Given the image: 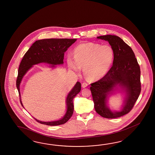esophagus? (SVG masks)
<instances>
[{"label": "esophagus", "mask_w": 155, "mask_h": 155, "mask_svg": "<svg viewBox=\"0 0 155 155\" xmlns=\"http://www.w3.org/2000/svg\"><path fill=\"white\" fill-rule=\"evenodd\" d=\"M87 85H88V84H87V83H86V82H84L83 84H82V86L83 88L86 87L87 86Z\"/></svg>", "instance_id": "1"}]
</instances>
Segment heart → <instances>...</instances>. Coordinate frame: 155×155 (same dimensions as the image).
<instances>
[{"mask_svg": "<svg viewBox=\"0 0 155 155\" xmlns=\"http://www.w3.org/2000/svg\"><path fill=\"white\" fill-rule=\"evenodd\" d=\"M114 51L111 46L94 43H82L74 50L73 58L67 59L69 69L80 73L84 67V74L90 81L99 80L109 71L114 59Z\"/></svg>", "mask_w": 155, "mask_h": 155, "instance_id": "b5f03b06", "label": "heart"}]
</instances>
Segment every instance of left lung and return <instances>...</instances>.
<instances>
[{
  "label": "left lung",
  "instance_id": "obj_1",
  "mask_svg": "<svg viewBox=\"0 0 155 155\" xmlns=\"http://www.w3.org/2000/svg\"><path fill=\"white\" fill-rule=\"evenodd\" d=\"M97 38L109 42L114 51L113 65L101 80L90 84V90L96 112L101 117L115 118L133 109L141 91L140 70L133 51L121 38L106 35ZM118 84L127 96L121 111L112 112L106 105L107 95Z\"/></svg>",
  "mask_w": 155,
  "mask_h": 155
}]
</instances>
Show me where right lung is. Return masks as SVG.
Listing matches in <instances>:
<instances>
[{"mask_svg":"<svg viewBox=\"0 0 155 155\" xmlns=\"http://www.w3.org/2000/svg\"><path fill=\"white\" fill-rule=\"evenodd\" d=\"M76 41L77 39L51 38L38 40L34 42L25 53L18 68L16 87L20 97V84L21 80L33 65L39 63H46L53 65H51L52 67H55V65L63 64L65 52ZM81 89V84L79 82H77L67 96V112L61 119L58 121L52 122L41 121L35 118L34 119L39 123L46 125H60L66 123L72 116L74 111L73 99L77 94L80 92ZM20 103L23 107L21 99Z\"/></svg>","mask_w":155,"mask_h":155,"instance_id":"obj_1","label":"right lung"}]
</instances>
